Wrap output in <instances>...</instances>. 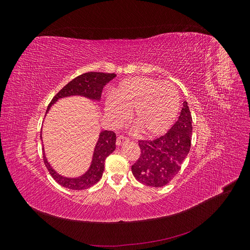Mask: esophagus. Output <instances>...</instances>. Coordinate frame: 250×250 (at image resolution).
<instances>
[{
	"label": "esophagus",
	"mask_w": 250,
	"mask_h": 250,
	"mask_svg": "<svg viewBox=\"0 0 250 250\" xmlns=\"http://www.w3.org/2000/svg\"><path fill=\"white\" fill-rule=\"evenodd\" d=\"M126 143H128V139L126 137H123V135H120V137L117 139V145L118 146H122Z\"/></svg>",
	"instance_id": "1"
}]
</instances>
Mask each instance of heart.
I'll use <instances>...</instances> for the list:
<instances>
[{
	"label": "heart",
	"mask_w": 250,
	"mask_h": 250,
	"mask_svg": "<svg viewBox=\"0 0 250 250\" xmlns=\"http://www.w3.org/2000/svg\"><path fill=\"white\" fill-rule=\"evenodd\" d=\"M180 107L176 87L167 81L149 77L126 79L105 101V112L117 123L133 110V120L142 131L156 137L175 122Z\"/></svg>",
	"instance_id": "obj_1"
}]
</instances>
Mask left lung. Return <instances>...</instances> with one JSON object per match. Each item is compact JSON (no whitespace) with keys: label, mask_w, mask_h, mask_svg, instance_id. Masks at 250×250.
Listing matches in <instances>:
<instances>
[{"label":"left lung","mask_w":250,"mask_h":250,"mask_svg":"<svg viewBox=\"0 0 250 250\" xmlns=\"http://www.w3.org/2000/svg\"><path fill=\"white\" fill-rule=\"evenodd\" d=\"M192 116L184 101L178 120L169 131L153 141H140L141 156L132 165L133 176L148 187H164L176 176L191 148Z\"/></svg>","instance_id":"left-lung-1"}]
</instances>
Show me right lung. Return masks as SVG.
<instances>
[{"mask_svg":"<svg viewBox=\"0 0 250 250\" xmlns=\"http://www.w3.org/2000/svg\"><path fill=\"white\" fill-rule=\"evenodd\" d=\"M117 76L116 74L108 73H98V72H89L82 74L80 76L76 77L70 81L65 86H63L56 96L53 98L51 103L47 108L46 115L59 99L73 96H80L93 102H99L101 99V94L103 87L107 84L109 81ZM41 139L42 138L41 135ZM116 133L110 130H102L99 133V138L95 145L92 161H90L88 169L76 177H66L59 174L56 170L53 169L48 158L46 156V152L42 148L43 152V162L46 165L47 169L49 170L52 177L56 180L60 186L71 190H85L90 187L96 185L102 177L104 171V162L106 157L111 154L116 149Z\"/></svg>","mask_w":250,"mask_h":250,"instance_id":"add662e5","label":"right lung"}]
</instances>
